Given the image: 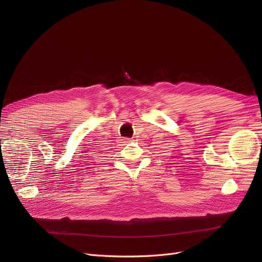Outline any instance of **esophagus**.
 I'll use <instances>...</instances> for the list:
<instances>
[{
    "instance_id": "1",
    "label": "esophagus",
    "mask_w": 262,
    "mask_h": 262,
    "mask_svg": "<svg viewBox=\"0 0 262 262\" xmlns=\"http://www.w3.org/2000/svg\"><path fill=\"white\" fill-rule=\"evenodd\" d=\"M124 141H125V142H128V141H130V139H129V138H125V139H124Z\"/></svg>"
}]
</instances>
